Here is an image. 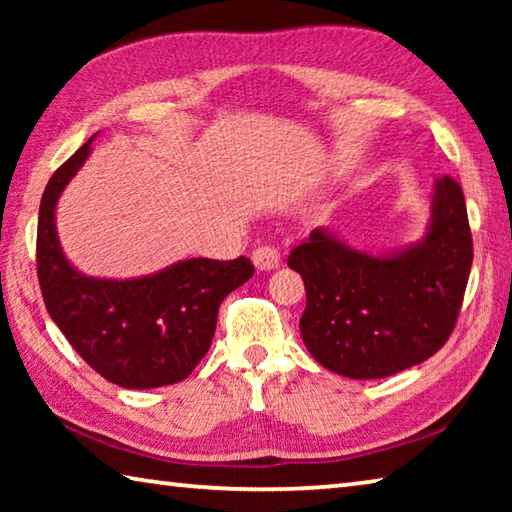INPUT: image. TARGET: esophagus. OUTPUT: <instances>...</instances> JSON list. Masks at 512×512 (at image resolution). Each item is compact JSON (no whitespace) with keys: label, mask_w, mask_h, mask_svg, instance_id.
Masks as SVG:
<instances>
[{"label":"esophagus","mask_w":512,"mask_h":512,"mask_svg":"<svg viewBox=\"0 0 512 512\" xmlns=\"http://www.w3.org/2000/svg\"><path fill=\"white\" fill-rule=\"evenodd\" d=\"M253 264L257 271H273V268L280 266V253L273 246H257L253 250Z\"/></svg>","instance_id":"1"}]
</instances>
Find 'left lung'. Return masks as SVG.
<instances>
[{"label": "left lung", "instance_id": "1", "mask_svg": "<svg viewBox=\"0 0 512 512\" xmlns=\"http://www.w3.org/2000/svg\"><path fill=\"white\" fill-rule=\"evenodd\" d=\"M287 264L305 282L300 334L311 357L352 379L395 375L433 357L456 325L472 268L463 189L436 180L420 244L375 257L318 228Z\"/></svg>", "mask_w": 512, "mask_h": 512}]
</instances>
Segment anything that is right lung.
<instances>
[{
    "label": "right lung",
    "mask_w": 512,
    "mask_h": 512,
    "mask_svg": "<svg viewBox=\"0 0 512 512\" xmlns=\"http://www.w3.org/2000/svg\"><path fill=\"white\" fill-rule=\"evenodd\" d=\"M90 137L49 178L40 201L36 262L42 300L69 345L103 379L124 388L183 381L210 350L223 298L248 282V257H194L137 280L76 271L56 235V203L90 155Z\"/></svg>",
    "instance_id": "right-lung-1"
}]
</instances>
